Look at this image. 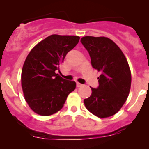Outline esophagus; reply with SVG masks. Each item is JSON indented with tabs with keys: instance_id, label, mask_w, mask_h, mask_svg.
<instances>
[{
	"instance_id": "obj_1",
	"label": "esophagus",
	"mask_w": 149,
	"mask_h": 149,
	"mask_svg": "<svg viewBox=\"0 0 149 149\" xmlns=\"http://www.w3.org/2000/svg\"><path fill=\"white\" fill-rule=\"evenodd\" d=\"M76 85H77V87H81V86H84V84H80V83H78V82H77V84H76Z\"/></svg>"
}]
</instances>
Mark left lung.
Returning a JSON list of instances; mask_svg holds the SVG:
<instances>
[{"mask_svg": "<svg viewBox=\"0 0 149 149\" xmlns=\"http://www.w3.org/2000/svg\"><path fill=\"white\" fill-rule=\"evenodd\" d=\"M81 43L89 52L93 67L101 72L98 86L84 99L90 113L99 118L116 114L127 98L131 84V70L125 56L111 39L84 36Z\"/></svg>", "mask_w": 149, "mask_h": 149, "instance_id": "8db88e82", "label": "left lung"}]
</instances>
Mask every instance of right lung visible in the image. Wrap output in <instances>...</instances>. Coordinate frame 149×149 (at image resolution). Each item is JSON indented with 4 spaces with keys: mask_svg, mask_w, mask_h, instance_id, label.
<instances>
[{
    "mask_svg": "<svg viewBox=\"0 0 149 149\" xmlns=\"http://www.w3.org/2000/svg\"><path fill=\"white\" fill-rule=\"evenodd\" d=\"M76 36L51 35L41 41L27 55L22 72V86L27 103L35 113L50 116L63 108L76 83L56 72L68 51L78 43Z\"/></svg>",
    "mask_w": 149,
    "mask_h": 149,
    "instance_id": "obj_1",
    "label": "right lung"
}]
</instances>
